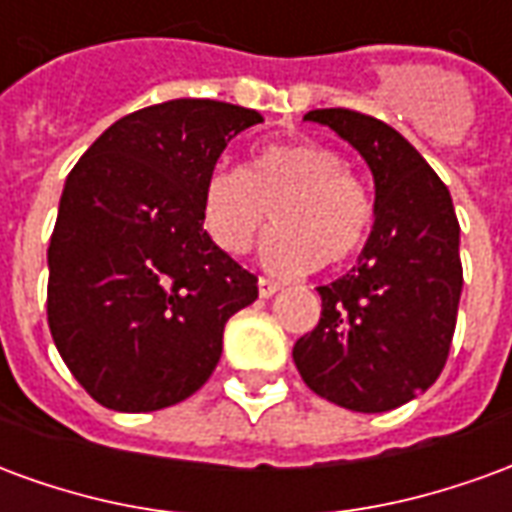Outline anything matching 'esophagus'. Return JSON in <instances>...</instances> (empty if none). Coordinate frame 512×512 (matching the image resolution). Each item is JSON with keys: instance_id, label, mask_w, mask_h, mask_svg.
<instances>
[{"instance_id": "34e87169", "label": "esophagus", "mask_w": 512, "mask_h": 512, "mask_svg": "<svg viewBox=\"0 0 512 512\" xmlns=\"http://www.w3.org/2000/svg\"><path fill=\"white\" fill-rule=\"evenodd\" d=\"M257 290H260V299H271V296L279 290V285L277 282H271V279L260 277L257 279Z\"/></svg>"}]
</instances>
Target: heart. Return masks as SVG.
<instances>
[{
  "instance_id": "b5f03b06",
  "label": "heart",
  "mask_w": 512,
  "mask_h": 512,
  "mask_svg": "<svg viewBox=\"0 0 512 512\" xmlns=\"http://www.w3.org/2000/svg\"><path fill=\"white\" fill-rule=\"evenodd\" d=\"M268 211L277 227L260 246V260L282 277L351 260L373 224L365 186L334 150L315 142L266 145L249 169L219 164L208 172L200 219L222 252H249Z\"/></svg>"
}]
</instances>
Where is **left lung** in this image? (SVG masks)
<instances>
[{
    "mask_svg": "<svg viewBox=\"0 0 512 512\" xmlns=\"http://www.w3.org/2000/svg\"><path fill=\"white\" fill-rule=\"evenodd\" d=\"M373 172V230L356 266L321 285V321L293 345L315 395L381 414L414 400L450 354L463 288L461 227L452 197L417 147L351 109H312Z\"/></svg>",
    "mask_w": 512,
    "mask_h": 512,
    "instance_id": "left-lung-1",
    "label": "left lung"
}]
</instances>
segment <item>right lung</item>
Returning a JSON list of instances; mask_svg holds the SVG:
<instances>
[{
	"label": "right lung",
	"instance_id": "right-lung-1",
	"mask_svg": "<svg viewBox=\"0 0 512 512\" xmlns=\"http://www.w3.org/2000/svg\"><path fill=\"white\" fill-rule=\"evenodd\" d=\"M255 109L178 98L120 117L87 147L49 244V329L101 406L158 411L194 395L222 356L224 323L257 277L202 230L208 172Z\"/></svg>",
	"mask_w": 512,
	"mask_h": 512
}]
</instances>
